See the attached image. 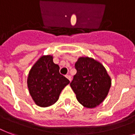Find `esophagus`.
<instances>
[{
	"instance_id": "esophagus-1",
	"label": "esophagus",
	"mask_w": 135,
	"mask_h": 135,
	"mask_svg": "<svg viewBox=\"0 0 135 135\" xmlns=\"http://www.w3.org/2000/svg\"><path fill=\"white\" fill-rule=\"evenodd\" d=\"M66 78H68V80H70V81L71 80V76H70L69 75H66Z\"/></svg>"
}]
</instances>
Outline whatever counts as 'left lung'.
I'll return each instance as SVG.
<instances>
[{
	"mask_svg": "<svg viewBox=\"0 0 135 135\" xmlns=\"http://www.w3.org/2000/svg\"><path fill=\"white\" fill-rule=\"evenodd\" d=\"M77 74L71 87L80 104L93 109L104 102L111 86V78L102 64L92 57H79L75 64Z\"/></svg>",
	"mask_w": 135,
	"mask_h": 135,
	"instance_id": "obj_1",
	"label": "left lung"
}]
</instances>
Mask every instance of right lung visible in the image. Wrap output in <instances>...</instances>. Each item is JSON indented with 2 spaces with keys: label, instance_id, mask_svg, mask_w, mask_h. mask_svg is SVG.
I'll return each instance as SVG.
<instances>
[{
  "label": "right lung",
  "instance_id": "1",
  "mask_svg": "<svg viewBox=\"0 0 135 135\" xmlns=\"http://www.w3.org/2000/svg\"><path fill=\"white\" fill-rule=\"evenodd\" d=\"M69 83L59 74V66L53 62L51 55H42L33 65L27 78L29 94L40 107H48L57 102L62 90Z\"/></svg>",
  "mask_w": 135,
  "mask_h": 135
}]
</instances>
